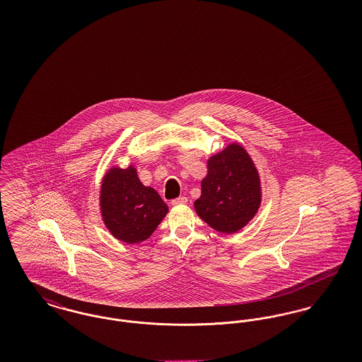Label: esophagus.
I'll use <instances>...</instances> for the list:
<instances>
[{
  "mask_svg": "<svg viewBox=\"0 0 362 362\" xmlns=\"http://www.w3.org/2000/svg\"><path fill=\"white\" fill-rule=\"evenodd\" d=\"M185 204H187V198H186V197H179V198L171 201V205H173V206H176V205H185Z\"/></svg>",
  "mask_w": 362,
  "mask_h": 362,
  "instance_id": "esophagus-1",
  "label": "esophagus"
}]
</instances>
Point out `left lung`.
<instances>
[{
	"label": "left lung",
	"mask_w": 362,
	"mask_h": 362,
	"mask_svg": "<svg viewBox=\"0 0 362 362\" xmlns=\"http://www.w3.org/2000/svg\"><path fill=\"white\" fill-rule=\"evenodd\" d=\"M201 189V197L194 202L195 211L221 233L239 232L257 216L262 204L258 170L239 142L207 158Z\"/></svg>",
	"instance_id": "obj_1"
}]
</instances>
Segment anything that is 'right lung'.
Listing matches in <instances>:
<instances>
[{
  "label": "right lung",
  "mask_w": 362,
  "mask_h": 362,
  "mask_svg": "<svg viewBox=\"0 0 362 362\" xmlns=\"http://www.w3.org/2000/svg\"><path fill=\"white\" fill-rule=\"evenodd\" d=\"M99 206L108 232L127 244L149 239L168 213L158 192L141 183L133 164L127 168L114 165L105 173Z\"/></svg>",
  "instance_id": "1"
}]
</instances>
